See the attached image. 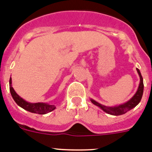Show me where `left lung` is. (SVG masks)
<instances>
[{
	"label": "left lung",
	"instance_id": "left-lung-1",
	"mask_svg": "<svg viewBox=\"0 0 152 152\" xmlns=\"http://www.w3.org/2000/svg\"><path fill=\"white\" fill-rule=\"evenodd\" d=\"M137 72L139 74V77H140V83H139V86L138 88L136 93L129 100H128L127 102H126L123 104L121 105L116 106V107H107V106L102 105L100 103H97L96 101H95L94 100L91 99V101L92 102L94 105L97 106V107H100L101 110H103L105 113L108 114H110V115H113V116H119V115H123L125 114L126 113L128 112L129 110H132V108H134L135 107H136L138 104L139 103V102L141 101V99L142 97V94H143V91H144V84H143V78H142V76L141 75V72L138 68H136Z\"/></svg>",
	"mask_w": 152,
	"mask_h": 152
}]
</instances>
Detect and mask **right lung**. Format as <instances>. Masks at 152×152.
<instances>
[{"label": "right lung", "mask_w": 152, "mask_h": 152, "mask_svg": "<svg viewBox=\"0 0 152 152\" xmlns=\"http://www.w3.org/2000/svg\"><path fill=\"white\" fill-rule=\"evenodd\" d=\"M12 80L11 77L10 78V81H9V84H10V91L11 94V96L14 101L17 103L18 106L22 107L23 109L29 111V112L33 113L36 114H46L48 113L51 112V111L54 110L56 109V106L54 105H49V103H29V102L23 100V98L17 94L15 92L14 89L13 88L11 85Z\"/></svg>", "instance_id": "1"}]
</instances>
